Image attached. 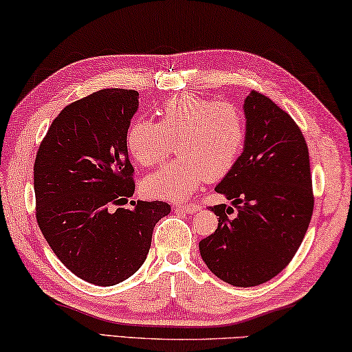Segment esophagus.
<instances>
[{
  "mask_svg": "<svg viewBox=\"0 0 352 352\" xmlns=\"http://www.w3.org/2000/svg\"><path fill=\"white\" fill-rule=\"evenodd\" d=\"M176 211H182V213H188V214H193L196 211L201 210L197 204H176L175 205Z\"/></svg>",
  "mask_w": 352,
  "mask_h": 352,
  "instance_id": "1",
  "label": "esophagus"
}]
</instances>
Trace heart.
Listing matches in <instances>:
<instances>
[{"label":"heart","instance_id":"1","mask_svg":"<svg viewBox=\"0 0 352 352\" xmlns=\"http://www.w3.org/2000/svg\"><path fill=\"white\" fill-rule=\"evenodd\" d=\"M159 122L139 119L125 136L131 157L142 167H155L173 148L175 161L144 179L147 195L184 199L207 181L227 176L245 144V119L233 102L195 95L175 96L157 110Z\"/></svg>","mask_w":352,"mask_h":352}]
</instances>
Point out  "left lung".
<instances>
[{
  "instance_id": "obj_1",
  "label": "left lung",
  "mask_w": 352,
  "mask_h": 352,
  "mask_svg": "<svg viewBox=\"0 0 352 352\" xmlns=\"http://www.w3.org/2000/svg\"><path fill=\"white\" fill-rule=\"evenodd\" d=\"M243 151L214 188L228 201L210 207L217 230L199 242L211 273L233 287L273 279L299 250L313 216L308 145L287 111L258 91L245 98Z\"/></svg>"
}]
</instances>
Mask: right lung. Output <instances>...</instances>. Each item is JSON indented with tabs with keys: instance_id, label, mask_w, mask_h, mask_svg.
Instances as JSON below:
<instances>
[{
	"instance_id": "obj_1",
	"label": "right lung",
	"mask_w": 352,
	"mask_h": 352,
	"mask_svg": "<svg viewBox=\"0 0 352 352\" xmlns=\"http://www.w3.org/2000/svg\"><path fill=\"white\" fill-rule=\"evenodd\" d=\"M136 90L104 89L61 110L33 165L36 221L53 253L73 274L111 287L142 267L162 201L131 202L135 168L127 130L139 105Z\"/></svg>"
}]
</instances>
